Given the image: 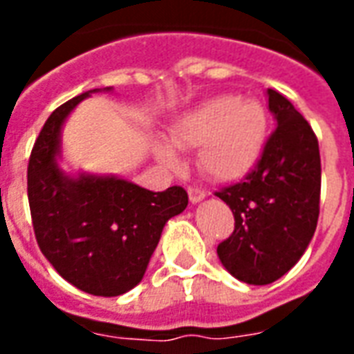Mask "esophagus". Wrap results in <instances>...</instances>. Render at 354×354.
Wrapping results in <instances>:
<instances>
[{"label": "esophagus", "mask_w": 354, "mask_h": 354, "mask_svg": "<svg viewBox=\"0 0 354 354\" xmlns=\"http://www.w3.org/2000/svg\"><path fill=\"white\" fill-rule=\"evenodd\" d=\"M187 195H189V201H192V203H199V201L205 199V192H203L201 187H193V185L187 187Z\"/></svg>", "instance_id": "obj_1"}]
</instances>
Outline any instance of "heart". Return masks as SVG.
Here are the masks:
<instances>
[{
  "mask_svg": "<svg viewBox=\"0 0 354 354\" xmlns=\"http://www.w3.org/2000/svg\"><path fill=\"white\" fill-rule=\"evenodd\" d=\"M266 136V108L258 100H241L235 94L195 106L169 132L170 142L180 149L197 147L199 169L220 182L246 176L260 161ZM155 153L169 167L176 162V153L169 146H157Z\"/></svg>",
  "mask_w": 354,
  "mask_h": 354,
  "instance_id": "heart-1",
  "label": "heart"
}]
</instances>
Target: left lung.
I'll use <instances>...</instances> for the list:
<instances>
[{"instance_id": "1", "label": "left lung", "mask_w": 354, "mask_h": 354, "mask_svg": "<svg viewBox=\"0 0 354 354\" xmlns=\"http://www.w3.org/2000/svg\"><path fill=\"white\" fill-rule=\"evenodd\" d=\"M277 129L243 182L216 195L231 208L235 230L218 258L235 279L269 284L296 266L311 243L320 203L319 140L292 102L267 91Z\"/></svg>"}]
</instances>
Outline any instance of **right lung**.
Wrapping results in <instances>:
<instances>
[{"label":"right lung","instance_id":"1","mask_svg":"<svg viewBox=\"0 0 354 354\" xmlns=\"http://www.w3.org/2000/svg\"><path fill=\"white\" fill-rule=\"evenodd\" d=\"M87 96L62 104L43 124L28 162V203L37 245L58 274L93 296H121L142 281L165 223L187 207V193L58 169L62 124Z\"/></svg>","mask_w":354,"mask_h":354}]
</instances>
